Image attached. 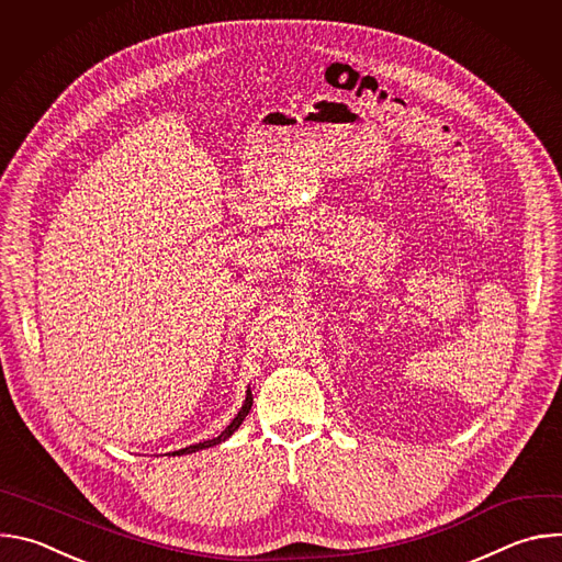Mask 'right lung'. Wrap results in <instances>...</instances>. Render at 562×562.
<instances>
[{
  "label": "right lung",
  "instance_id": "add662e5",
  "mask_svg": "<svg viewBox=\"0 0 562 562\" xmlns=\"http://www.w3.org/2000/svg\"><path fill=\"white\" fill-rule=\"evenodd\" d=\"M251 405H254V395H251V389L247 391V400H245V405H243V409L237 412V416L231 420V425L217 436V438H213V440H204V442H198V445H191V447H187V449H180V451H173V456H182V453H195V451H200V449H209V447H215V445H220V442H224L226 438H231L233 436V431L243 425V420L247 418V414H249V409H251Z\"/></svg>",
  "mask_w": 562,
  "mask_h": 562
}]
</instances>
